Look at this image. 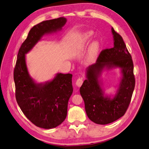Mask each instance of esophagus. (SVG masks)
Masks as SVG:
<instances>
[{
    "mask_svg": "<svg viewBox=\"0 0 149 149\" xmlns=\"http://www.w3.org/2000/svg\"><path fill=\"white\" fill-rule=\"evenodd\" d=\"M83 83V78H78L77 79V81H76V86H77L78 87H81V86Z\"/></svg>",
    "mask_w": 149,
    "mask_h": 149,
    "instance_id": "34e87169",
    "label": "esophagus"
}]
</instances>
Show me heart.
Here are the masks:
<instances>
[{
    "instance_id": "1",
    "label": "heart",
    "mask_w": 149,
    "mask_h": 149,
    "mask_svg": "<svg viewBox=\"0 0 149 149\" xmlns=\"http://www.w3.org/2000/svg\"><path fill=\"white\" fill-rule=\"evenodd\" d=\"M93 32L91 31H87L83 35L82 41L83 44L87 43L89 40L91 38ZM100 50V44L97 41H93L88 48L86 56V63L87 64H91L96 61Z\"/></svg>"
}]
</instances>
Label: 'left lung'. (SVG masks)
Returning a JSON list of instances; mask_svg holds the SVG:
<instances>
[{
    "label": "left lung",
    "mask_w": 149,
    "mask_h": 149,
    "mask_svg": "<svg viewBox=\"0 0 149 149\" xmlns=\"http://www.w3.org/2000/svg\"><path fill=\"white\" fill-rule=\"evenodd\" d=\"M114 47L104 49L96 63L87 68L86 77L79 91L89 119L93 123L105 125L123 116L131 100L135 87L134 65L130 54L121 36L111 28ZM119 67L121 78L116 94L105 95L100 76L102 71Z\"/></svg>",
    "instance_id": "obj_1"
}]
</instances>
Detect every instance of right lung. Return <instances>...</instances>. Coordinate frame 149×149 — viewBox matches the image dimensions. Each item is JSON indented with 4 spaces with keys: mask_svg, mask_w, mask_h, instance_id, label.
Here are the masks:
<instances>
[{
    "mask_svg": "<svg viewBox=\"0 0 149 149\" xmlns=\"http://www.w3.org/2000/svg\"><path fill=\"white\" fill-rule=\"evenodd\" d=\"M66 19L46 20L33 26L18 53L13 79L15 97L22 111L37 127L55 128L65 120L68 103L73 93L71 74L57 73L53 79L37 83L29 74L26 56L43 36L60 31Z\"/></svg>",
    "mask_w": 149,
    "mask_h": 149,
    "instance_id": "1",
    "label": "right lung"
}]
</instances>
